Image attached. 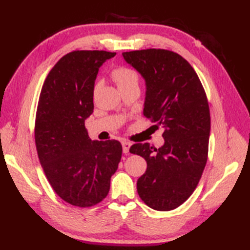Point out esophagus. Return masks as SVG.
Segmentation results:
<instances>
[{
	"label": "esophagus",
	"instance_id": "1",
	"mask_svg": "<svg viewBox=\"0 0 250 250\" xmlns=\"http://www.w3.org/2000/svg\"><path fill=\"white\" fill-rule=\"evenodd\" d=\"M130 147H131L130 142H128V141L122 142V150H124V153H125V155H128V153H129Z\"/></svg>",
	"mask_w": 250,
	"mask_h": 250
}]
</instances>
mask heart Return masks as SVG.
Wrapping results in <instances>:
<instances>
[{"instance_id": "obj_1", "label": "heart", "mask_w": 250, "mask_h": 250, "mask_svg": "<svg viewBox=\"0 0 250 250\" xmlns=\"http://www.w3.org/2000/svg\"><path fill=\"white\" fill-rule=\"evenodd\" d=\"M111 76H113L114 81L118 84L119 88L129 86V84H139L140 81V76L137 72L133 68L126 66L117 67L111 74Z\"/></svg>"}]
</instances>
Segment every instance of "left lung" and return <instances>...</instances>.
<instances>
[{"label":"left lung","instance_id":"1","mask_svg":"<svg viewBox=\"0 0 250 250\" xmlns=\"http://www.w3.org/2000/svg\"><path fill=\"white\" fill-rule=\"evenodd\" d=\"M122 56L145 79L144 116L164 129L160 148L148 143L130 148L147 162L137 192L151 208L172 210L192 194L206 166L210 115L204 88L176 52L144 49Z\"/></svg>","mask_w":250,"mask_h":250}]
</instances>
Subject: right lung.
Masks as SVG:
<instances>
[{
	"label": "right lung",
	"mask_w": 250,
	"mask_h": 250,
	"mask_svg": "<svg viewBox=\"0 0 250 250\" xmlns=\"http://www.w3.org/2000/svg\"><path fill=\"white\" fill-rule=\"evenodd\" d=\"M115 55L72 51L51 68L41 91L35 118L37 155L52 189L74 206H93L106 198L121 159L118 141H91L84 126L93 113L99 68Z\"/></svg>",
	"instance_id": "obj_1"
}]
</instances>
